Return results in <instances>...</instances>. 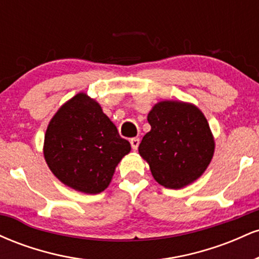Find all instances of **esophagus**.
Masks as SVG:
<instances>
[{
  "instance_id": "1",
  "label": "esophagus",
  "mask_w": 259,
  "mask_h": 259,
  "mask_svg": "<svg viewBox=\"0 0 259 259\" xmlns=\"http://www.w3.org/2000/svg\"><path fill=\"white\" fill-rule=\"evenodd\" d=\"M130 144H132V148H133V150L136 151V150H138V147H139L140 139H138V138L132 139V140H130Z\"/></svg>"
}]
</instances>
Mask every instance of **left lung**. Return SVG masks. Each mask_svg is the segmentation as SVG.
Returning <instances> with one entry per match:
<instances>
[{
	"label": "left lung",
	"mask_w": 259,
	"mask_h": 259,
	"mask_svg": "<svg viewBox=\"0 0 259 259\" xmlns=\"http://www.w3.org/2000/svg\"><path fill=\"white\" fill-rule=\"evenodd\" d=\"M151 130L139 153L150 165L157 183L181 189L206 171L213 158L214 138L198 107L183 101H160L147 115Z\"/></svg>",
	"instance_id": "1"
}]
</instances>
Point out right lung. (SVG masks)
Wrapping results in <instances>:
<instances>
[{
    "instance_id": "obj_1",
    "label": "right lung",
    "mask_w": 259,
    "mask_h": 259,
    "mask_svg": "<svg viewBox=\"0 0 259 259\" xmlns=\"http://www.w3.org/2000/svg\"><path fill=\"white\" fill-rule=\"evenodd\" d=\"M130 150L100 103L85 92L61 106L45 134L44 157L50 170L64 185L89 195L108 187Z\"/></svg>"
}]
</instances>
